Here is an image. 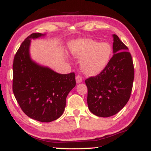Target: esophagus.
I'll list each match as a JSON object with an SVG mask.
<instances>
[{
  "label": "esophagus",
  "mask_w": 151,
  "mask_h": 151,
  "mask_svg": "<svg viewBox=\"0 0 151 151\" xmlns=\"http://www.w3.org/2000/svg\"><path fill=\"white\" fill-rule=\"evenodd\" d=\"M82 80H83V79H82V77L81 75H77L76 77V81H77V83H81V82H82Z\"/></svg>",
  "instance_id": "obj_1"
}]
</instances>
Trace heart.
Masks as SVG:
<instances>
[{
  "label": "heart",
  "mask_w": 151,
  "mask_h": 151,
  "mask_svg": "<svg viewBox=\"0 0 151 151\" xmlns=\"http://www.w3.org/2000/svg\"><path fill=\"white\" fill-rule=\"evenodd\" d=\"M70 50L74 56L82 59L81 69L88 75H96L107 65L112 55V47L108 42L93 39H79L72 42Z\"/></svg>",
  "instance_id": "heart-1"
}]
</instances>
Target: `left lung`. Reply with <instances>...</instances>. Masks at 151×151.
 Instances as JSON below:
<instances>
[{"mask_svg":"<svg viewBox=\"0 0 151 151\" xmlns=\"http://www.w3.org/2000/svg\"><path fill=\"white\" fill-rule=\"evenodd\" d=\"M113 56L100 74L86 79L87 103L95 115L109 117L128 102L134 77V64L127 47L114 35Z\"/></svg>","mask_w":151,"mask_h":151,"instance_id":"8db88e82","label":"left lung"}]
</instances>
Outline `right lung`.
Wrapping results in <instances>:
<instances>
[{
  "label": "right lung",
  "mask_w": 151,
  "mask_h": 151,
  "mask_svg": "<svg viewBox=\"0 0 151 151\" xmlns=\"http://www.w3.org/2000/svg\"><path fill=\"white\" fill-rule=\"evenodd\" d=\"M45 34L28 36L17 50L13 61L12 91L21 109L28 117L49 123L63 113L66 98L76 86L75 74H58L32 61L30 39Z\"/></svg>",
  "instance_id": "right-lung-1"
}]
</instances>
